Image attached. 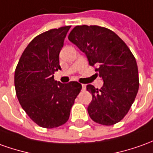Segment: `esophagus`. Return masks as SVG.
<instances>
[{
	"mask_svg": "<svg viewBox=\"0 0 153 153\" xmlns=\"http://www.w3.org/2000/svg\"><path fill=\"white\" fill-rule=\"evenodd\" d=\"M82 90H86V85L85 84H82Z\"/></svg>",
	"mask_w": 153,
	"mask_h": 153,
	"instance_id": "34e87169",
	"label": "esophagus"
}]
</instances>
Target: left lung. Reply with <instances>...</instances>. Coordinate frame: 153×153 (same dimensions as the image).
<instances>
[{
	"label": "left lung",
	"instance_id": "1",
	"mask_svg": "<svg viewBox=\"0 0 153 153\" xmlns=\"http://www.w3.org/2000/svg\"><path fill=\"white\" fill-rule=\"evenodd\" d=\"M96 66L103 80L101 89L87 85L92 95L87 107L90 117L105 126L119 123L127 115L139 88L138 69L128 46L112 30L98 26H76L68 36Z\"/></svg>",
	"mask_w": 153,
	"mask_h": 153
}]
</instances>
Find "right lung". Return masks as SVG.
<instances>
[{"label":"right lung","instance_id":"right-lung-1","mask_svg":"<svg viewBox=\"0 0 153 153\" xmlns=\"http://www.w3.org/2000/svg\"><path fill=\"white\" fill-rule=\"evenodd\" d=\"M71 26L51 29L36 36L23 51L15 71V88L23 110L45 128L68 121L75 99L82 90L77 82L63 84L54 80L61 70L59 53Z\"/></svg>","mask_w":153,"mask_h":153}]
</instances>
